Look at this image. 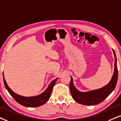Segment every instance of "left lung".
I'll list each match as a JSON object with an SVG mask.
<instances>
[{
	"mask_svg": "<svg viewBox=\"0 0 121 121\" xmlns=\"http://www.w3.org/2000/svg\"><path fill=\"white\" fill-rule=\"evenodd\" d=\"M114 56V70L111 81L103 88L93 90L87 92H81L74 86L73 78L71 76L70 82V89L72 97L78 103L85 105H95L101 103L114 91L118 79V69L117 66V58L113 50Z\"/></svg>",
	"mask_w": 121,
	"mask_h": 121,
	"instance_id": "8db88e82",
	"label": "left lung"
}]
</instances>
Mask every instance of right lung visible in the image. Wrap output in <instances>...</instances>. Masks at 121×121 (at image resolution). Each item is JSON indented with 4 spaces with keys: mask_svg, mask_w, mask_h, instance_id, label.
Instances as JSON below:
<instances>
[{
    "mask_svg": "<svg viewBox=\"0 0 121 121\" xmlns=\"http://www.w3.org/2000/svg\"><path fill=\"white\" fill-rule=\"evenodd\" d=\"M57 79L58 78H56L52 82H51L47 88L45 90V91H43L42 94H39V95L35 96V97H26L19 95L13 92L10 89L6 82L3 74L4 83L7 91L17 102L24 107H39L46 103L49 100L52 88L54 86L55 84L56 83Z\"/></svg>",
    "mask_w": 121,
    "mask_h": 121,
    "instance_id": "obj_1",
    "label": "right lung"
}]
</instances>
